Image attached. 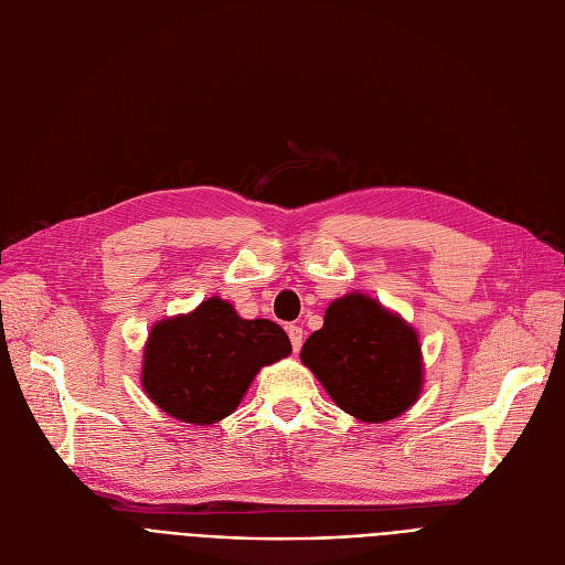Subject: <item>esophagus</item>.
<instances>
[{
    "mask_svg": "<svg viewBox=\"0 0 565 565\" xmlns=\"http://www.w3.org/2000/svg\"><path fill=\"white\" fill-rule=\"evenodd\" d=\"M286 332H288L292 350L298 352L302 348V328H300V324H286Z\"/></svg>",
    "mask_w": 565,
    "mask_h": 565,
    "instance_id": "34e87169",
    "label": "esophagus"
}]
</instances>
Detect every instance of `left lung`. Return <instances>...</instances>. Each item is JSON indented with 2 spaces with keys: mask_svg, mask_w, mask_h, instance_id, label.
<instances>
[{
  "mask_svg": "<svg viewBox=\"0 0 565 565\" xmlns=\"http://www.w3.org/2000/svg\"><path fill=\"white\" fill-rule=\"evenodd\" d=\"M300 360L332 401L360 422H390L422 394L417 330L364 292H348L328 307Z\"/></svg>",
  "mask_w": 565,
  "mask_h": 565,
  "instance_id": "left-lung-1",
  "label": "left lung"
}]
</instances>
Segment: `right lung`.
Listing matches in <instances>:
<instances>
[{
  "label": "right lung",
  "mask_w": 565,
  "mask_h": 565,
  "mask_svg": "<svg viewBox=\"0 0 565 565\" xmlns=\"http://www.w3.org/2000/svg\"><path fill=\"white\" fill-rule=\"evenodd\" d=\"M290 354L277 322L245 320L222 298L153 324L143 348L141 387L169 417L211 426L241 405L256 373Z\"/></svg>",
  "instance_id": "obj_1"
}]
</instances>
